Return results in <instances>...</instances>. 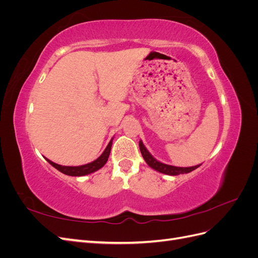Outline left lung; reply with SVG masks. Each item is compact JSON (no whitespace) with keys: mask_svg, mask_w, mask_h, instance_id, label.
Masks as SVG:
<instances>
[{"mask_svg":"<svg viewBox=\"0 0 258 258\" xmlns=\"http://www.w3.org/2000/svg\"><path fill=\"white\" fill-rule=\"evenodd\" d=\"M139 146H140V151H141V154L143 156L144 160L146 161V163L151 168H153L154 170L158 171L160 173L167 174V175H178V174H184V173H189L191 171H194L195 169H197L198 167H200V165L194 166V167H174V166H170V165H166V163H162L160 161H158L157 159H155L153 156L150 154L146 150V147L143 145L142 141L139 142Z\"/></svg>","mask_w":258,"mask_h":258,"instance_id":"1","label":"left lung"}]
</instances>
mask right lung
Segmentation results:
<instances>
[{
    "mask_svg": "<svg viewBox=\"0 0 258 258\" xmlns=\"http://www.w3.org/2000/svg\"><path fill=\"white\" fill-rule=\"evenodd\" d=\"M111 147H112V140L110 141V143L107 144L104 152L101 154L99 158L93 160L92 162L87 163V165H83V166H77V167L61 166V165H58V163L52 162L51 160H49L47 158H45V159L47 160L53 168H56L62 173H64L70 176H83V175L90 174L92 172H96L97 170L101 169L105 165L107 159H108V156H110V153H111Z\"/></svg>",
    "mask_w": 258,
    "mask_h": 258,
    "instance_id": "1",
    "label": "right lung"
}]
</instances>
